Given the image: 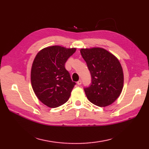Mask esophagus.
Returning <instances> with one entry per match:
<instances>
[{
  "label": "esophagus",
  "mask_w": 149,
  "mask_h": 149,
  "mask_svg": "<svg viewBox=\"0 0 149 149\" xmlns=\"http://www.w3.org/2000/svg\"><path fill=\"white\" fill-rule=\"evenodd\" d=\"M77 84L78 85H81L82 84V81L81 80H79L77 82Z\"/></svg>",
  "instance_id": "1"
}]
</instances>
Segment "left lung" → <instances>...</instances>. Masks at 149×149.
<instances>
[{
    "instance_id": "obj_1",
    "label": "left lung",
    "mask_w": 149,
    "mask_h": 149,
    "mask_svg": "<svg viewBox=\"0 0 149 149\" xmlns=\"http://www.w3.org/2000/svg\"><path fill=\"white\" fill-rule=\"evenodd\" d=\"M80 52L91 77L90 86L84 88L87 98L98 106L110 105L123 88V74L119 61L104 49H82Z\"/></svg>"
}]
</instances>
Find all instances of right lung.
<instances>
[{
    "instance_id": "obj_1",
    "label": "right lung",
    "mask_w": 149,
    "mask_h": 149,
    "mask_svg": "<svg viewBox=\"0 0 149 149\" xmlns=\"http://www.w3.org/2000/svg\"><path fill=\"white\" fill-rule=\"evenodd\" d=\"M75 48L52 46L37 54L31 68L33 89L38 99L50 107H59L67 102L76 84L72 81L65 64Z\"/></svg>"
}]
</instances>
